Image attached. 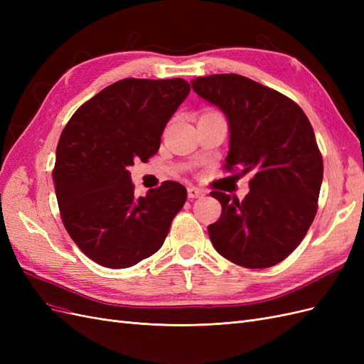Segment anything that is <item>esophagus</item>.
I'll use <instances>...</instances> for the list:
<instances>
[{
    "label": "esophagus",
    "mask_w": 364,
    "mask_h": 364,
    "mask_svg": "<svg viewBox=\"0 0 364 364\" xmlns=\"http://www.w3.org/2000/svg\"><path fill=\"white\" fill-rule=\"evenodd\" d=\"M203 196H205L203 190L196 188V186H190V188H188V197H190V199H202Z\"/></svg>",
    "instance_id": "1"
}]
</instances>
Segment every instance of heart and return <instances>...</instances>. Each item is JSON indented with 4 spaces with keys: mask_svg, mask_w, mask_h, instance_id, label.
<instances>
[{
    "mask_svg": "<svg viewBox=\"0 0 364 364\" xmlns=\"http://www.w3.org/2000/svg\"><path fill=\"white\" fill-rule=\"evenodd\" d=\"M203 114H215V112L214 111H205Z\"/></svg>",
    "mask_w": 364,
    "mask_h": 364,
    "instance_id": "b5f03b06",
    "label": "heart"
}]
</instances>
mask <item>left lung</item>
<instances>
[{
	"instance_id": "obj_1",
	"label": "left lung",
	"mask_w": 364,
	"mask_h": 364,
	"mask_svg": "<svg viewBox=\"0 0 364 364\" xmlns=\"http://www.w3.org/2000/svg\"><path fill=\"white\" fill-rule=\"evenodd\" d=\"M193 90L226 114L229 173L253 171L245 200L222 191V215L208 226L220 255L246 269H267L301 245L317 213L323 159L299 105L238 74L197 77Z\"/></svg>"
}]
</instances>
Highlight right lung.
Returning a JSON list of instances; mask_svg holds the SVG:
<instances>
[{
  "instance_id": "1",
  "label": "right lung",
  "mask_w": 364,
  "mask_h": 364,
  "mask_svg": "<svg viewBox=\"0 0 364 364\" xmlns=\"http://www.w3.org/2000/svg\"><path fill=\"white\" fill-rule=\"evenodd\" d=\"M183 79H123L83 103L65 126L53 182L74 243L100 266L126 269L158 252L186 188L165 181L135 199L129 167L156 155L162 132L190 94Z\"/></svg>"
}]
</instances>
